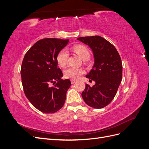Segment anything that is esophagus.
Segmentation results:
<instances>
[{
  "label": "esophagus",
  "mask_w": 149,
  "mask_h": 149,
  "mask_svg": "<svg viewBox=\"0 0 149 149\" xmlns=\"http://www.w3.org/2000/svg\"><path fill=\"white\" fill-rule=\"evenodd\" d=\"M71 84H74L76 83V81L74 79H71Z\"/></svg>",
  "instance_id": "1"
}]
</instances>
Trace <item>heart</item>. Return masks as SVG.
Returning <instances> with one entry per match:
<instances>
[{
    "label": "heart",
    "mask_w": 149,
    "mask_h": 149,
    "mask_svg": "<svg viewBox=\"0 0 149 149\" xmlns=\"http://www.w3.org/2000/svg\"><path fill=\"white\" fill-rule=\"evenodd\" d=\"M73 51L77 54V55L83 60L84 58L89 56V52L88 49L85 46L81 45H76L73 48ZM68 60V52L66 49H63L61 50L56 56V61L58 64L61 67H63L65 66ZM84 70L79 68H74V67H68L64 70V75L66 78L76 79H78L81 75L84 73Z\"/></svg>",
    "instance_id": "b5f03b06"
}]
</instances>
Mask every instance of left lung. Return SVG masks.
<instances>
[{"mask_svg": "<svg viewBox=\"0 0 149 149\" xmlns=\"http://www.w3.org/2000/svg\"><path fill=\"white\" fill-rule=\"evenodd\" d=\"M79 41L92 49L94 64L86 77L95 81L88 84L81 95L87 104L96 109L107 106L118 91L123 77V65L115 47L100 36L79 37Z\"/></svg>", "mask_w": 149, "mask_h": 149, "instance_id": "1", "label": "left lung"}]
</instances>
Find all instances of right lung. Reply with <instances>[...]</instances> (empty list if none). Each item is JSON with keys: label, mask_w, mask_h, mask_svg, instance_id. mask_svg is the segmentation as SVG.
<instances>
[{"label": "right lung", "mask_w": 149, "mask_h": 149, "mask_svg": "<svg viewBox=\"0 0 149 149\" xmlns=\"http://www.w3.org/2000/svg\"><path fill=\"white\" fill-rule=\"evenodd\" d=\"M69 40H40L26 53L21 66L22 83L26 97L43 113H54L63 106L71 86L58 68L56 56ZM54 85L52 87L51 84Z\"/></svg>", "instance_id": "obj_1"}]
</instances>
